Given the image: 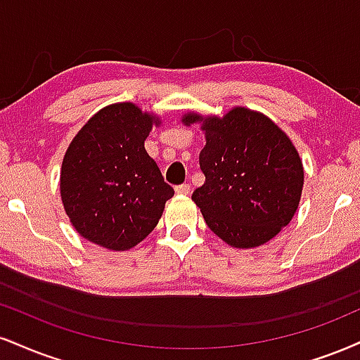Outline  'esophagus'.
Here are the masks:
<instances>
[{
	"instance_id": "1",
	"label": "esophagus",
	"mask_w": 360,
	"mask_h": 360,
	"mask_svg": "<svg viewBox=\"0 0 360 360\" xmlns=\"http://www.w3.org/2000/svg\"><path fill=\"white\" fill-rule=\"evenodd\" d=\"M189 191H191V186H189V184L176 186V193L181 194V196H184V194H188Z\"/></svg>"
}]
</instances>
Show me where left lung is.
I'll return each instance as SVG.
<instances>
[{
	"label": "left lung",
	"instance_id": "obj_1",
	"mask_svg": "<svg viewBox=\"0 0 360 360\" xmlns=\"http://www.w3.org/2000/svg\"><path fill=\"white\" fill-rule=\"evenodd\" d=\"M196 122L206 137L199 154L206 181L193 201L206 224L235 248L270 241L300 202L304 166L295 146L274 120L245 107L223 117H183L184 125Z\"/></svg>",
	"mask_w": 360,
	"mask_h": 360
}]
</instances>
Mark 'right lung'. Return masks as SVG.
<instances>
[{"instance_id":"1","label":"right lung","mask_w":360,"mask_h":360,"mask_svg":"<svg viewBox=\"0 0 360 360\" xmlns=\"http://www.w3.org/2000/svg\"><path fill=\"white\" fill-rule=\"evenodd\" d=\"M159 122L136 103H112L73 137L62 162L60 194L85 240L107 250H131L159 223L174 196L144 147Z\"/></svg>"}]
</instances>
